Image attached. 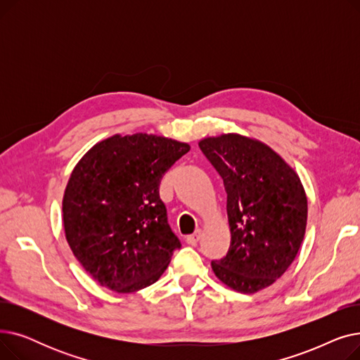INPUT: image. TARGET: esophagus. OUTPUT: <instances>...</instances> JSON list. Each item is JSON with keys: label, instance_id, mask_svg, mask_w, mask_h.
<instances>
[{"label": "esophagus", "instance_id": "esophagus-1", "mask_svg": "<svg viewBox=\"0 0 360 360\" xmlns=\"http://www.w3.org/2000/svg\"><path fill=\"white\" fill-rule=\"evenodd\" d=\"M201 239V229H197L193 235L186 236V242L190 245H197V242Z\"/></svg>", "mask_w": 360, "mask_h": 360}]
</instances>
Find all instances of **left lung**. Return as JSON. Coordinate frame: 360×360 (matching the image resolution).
I'll use <instances>...</instances> for the list:
<instances>
[{
    "instance_id": "left-lung-1",
    "label": "left lung",
    "mask_w": 360,
    "mask_h": 360,
    "mask_svg": "<svg viewBox=\"0 0 360 360\" xmlns=\"http://www.w3.org/2000/svg\"><path fill=\"white\" fill-rule=\"evenodd\" d=\"M228 194L231 247L212 261L217 278L240 293L271 286L304 240L308 200L295 170L273 148L239 134L198 143Z\"/></svg>"
}]
</instances>
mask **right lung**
I'll return each mask as SVG.
<instances>
[{"mask_svg":"<svg viewBox=\"0 0 360 360\" xmlns=\"http://www.w3.org/2000/svg\"><path fill=\"white\" fill-rule=\"evenodd\" d=\"M190 146L153 134L112 136L74 167L63 200L65 238L101 286L144 289L163 274L178 236L159 195L163 175Z\"/></svg>","mask_w":360,"mask_h":360,"instance_id":"obj_1","label":"right lung"}]
</instances>
